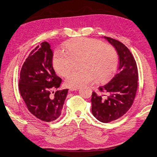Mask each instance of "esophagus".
Here are the masks:
<instances>
[{"mask_svg":"<svg viewBox=\"0 0 157 157\" xmlns=\"http://www.w3.org/2000/svg\"><path fill=\"white\" fill-rule=\"evenodd\" d=\"M79 89V87H71L69 88V90L71 91H74V90H77Z\"/></svg>","mask_w":157,"mask_h":157,"instance_id":"34e87169","label":"esophagus"}]
</instances>
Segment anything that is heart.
<instances>
[{
    "label": "heart",
    "mask_w": 157,
    "mask_h": 157,
    "mask_svg": "<svg viewBox=\"0 0 157 157\" xmlns=\"http://www.w3.org/2000/svg\"><path fill=\"white\" fill-rule=\"evenodd\" d=\"M80 60V70L69 74L66 84L79 87L95 78L105 80L112 75L117 66V55L109 44L95 39L78 38L65 44V51H58L53 58L54 69L59 75L66 76L72 69L74 61Z\"/></svg>",
    "instance_id": "1"
}]
</instances>
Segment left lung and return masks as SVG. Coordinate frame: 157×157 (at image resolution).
I'll return each instance as SVG.
<instances>
[{"label":"left lung","mask_w":157,"mask_h":157,"mask_svg":"<svg viewBox=\"0 0 157 157\" xmlns=\"http://www.w3.org/2000/svg\"><path fill=\"white\" fill-rule=\"evenodd\" d=\"M115 48L119 62L118 71L110 82L93 92L92 113L99 121L108 123L123 116L135 99L138 86V70L130 50L115 39L104 37Z\"/></svg>","instance_id":"obj_1"}]
</instances>
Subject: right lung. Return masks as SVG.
<instances>
[{"instance_id":"add662e5","label":"right lung","mask_w":157,"mask_h":157,"mask_svg":"<svg viewBox=\"0 0 157 157\" xmlns=\"http://www.w3.org/2000/svg\"><path fill=\"white\" fill-rule=\"evenodd\" d=\"M53 52L47 42L29 53L20 73L19 90L29 112L40 120L53 121L61 115L68 89L51 91L60 86L62 79L52 65ZM54 92H53V93Z\"/></svg>"}]
</instances>
